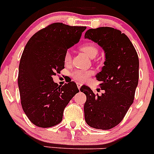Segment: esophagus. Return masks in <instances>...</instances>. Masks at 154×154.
Instances as JSON below:
<instances>
[{
  "instance_id": "esophagus-1",
  "label": "esophagus",
  "mask_w": 154,
  "mask_h": 154,
  "mask_svg": "<svg viewBox=\"0 0 154 154\" xmlns=\"http://www.w3.org/2000/svg\"><path fill=\"white\" fill-rule=\"evenodd\" d=\"M76 84H77V87H78V89H79L80 88H81V86H82V83H81V82H77Z\"/></svg>"
}]
</instances>
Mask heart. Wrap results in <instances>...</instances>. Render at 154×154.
<instances>
[{"label": "heart", "mask_w": 154, "mask_h": 154, "mask_svg": "<svg viewBox=\"0 0 154 154\" xmlns=\"http://www.w3.org/2000/svg\"><path fill=\"white\" fill-rule=\"evenodd\" d=\"M80 49L87 55L89 58H94L98 54V48L95 45L91 43L84 44L80 47ZM64 61L65 63H69L71 61V54L69 51H66L64 57ZM92 74V71H83V70H75L72 73V76L75 80L78 82H84L89 78V76Z\"/></svg>", "instance_id": "obj_1"}]
</instances>
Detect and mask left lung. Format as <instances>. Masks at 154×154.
I'll return each mask as SVG.
<instances>
[{
    "label": "left lung",
    "mask_w": 154,
    "mask_h": 154,
    "mask_svg": "<svg viewBox=\"0 0 154 154\" xmlns=\"http://www.w3.org/2000/svg\"><path fill=\"white\" fill-rule=\"evenodd\" d=\"M85 38L97 43L105 52L104 65L96 75L104 92L95 95L86 85L85 120L89 126L109 130L123 120L133 103L139 79V58L135 48L125 34L109 27L89 29Z\"/></svg>",
    "instance_id": "1"
}]
</instances>
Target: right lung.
Here are the masks:
<instances>
[{"label": "right lung", "instance_id": "1", "mask_svg": "<svg viewBox=\"0 0 154 154\" xmlns=\"http://www.w3.org/2000/svg\"><path fill=\"white\" fill-rule=\"evenodd\" d=\"M86 27L54 23L31 37L21 55L18 88L24 113L42 128L61 123L63 111L79 90L74 82L60 86L52 76L65 68V52L77 44Z\"/></svg>", "mask_w": 154, "mask_h": 154}]
</instances>
